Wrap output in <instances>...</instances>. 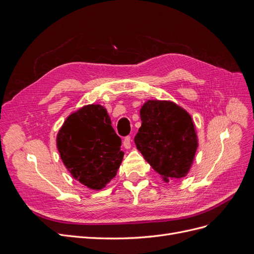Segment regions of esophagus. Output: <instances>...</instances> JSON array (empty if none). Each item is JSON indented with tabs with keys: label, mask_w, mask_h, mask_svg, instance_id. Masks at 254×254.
Segmentation results:
<instances>
[{
	"label": "esophagus",
	"mask_w": 254,
	"mask_h": 254,
	"mask_svg": "<svg viewBox=\"0 0 254 254\" xmlns=\"http://www.w3.org/2000/svg\"><path fill=\"white\" fill-rule=\"evenodd\" d=\"M123 145H124V147L126 149H129L130 147H131V137H130V135L125 136L124 141H123Z\"/></svg>",
	"instance_id": "esophagus-1"
}]
</instances>
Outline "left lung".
<instances>
[{
  "instance_id": "left-lung-1",
  "label": "left lung",
  "mask_w": 254,
  "mask_h": 254,
  "mask_svg": "<svg viewBox=\"0 0 254 254\" xmlns=\"http://www.w3.org/2000/svg\"><path fill=\"white\" fill-rule=\"evenodd\" d=\"M140 114L136 148L165 181L182 178L190 171L198 146L190 114L172 102L162 101L145 103Z\"/></svg>"
}]
</instances>
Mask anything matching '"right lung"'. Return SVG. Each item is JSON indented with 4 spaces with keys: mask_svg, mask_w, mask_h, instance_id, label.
Segmentation results:
<instances>
[{
    "mask_svg": "<svg viewBox=\"0 0 254 254\" xmlns=\"http://www.w3.org/2000/svg\"><path fill=\"white\" fill-rule=\"evenodd\" d=\"M121 145L101 105H89L71 114L57 135V147L68 172L93 190L103 189L117 175L124 157Z\"/></svg>",
    "mask_w": 254,
    "mask_h": 254,
    "instance_id": "right-lung-1",
    "label": "right lung"
}]
</instances>
